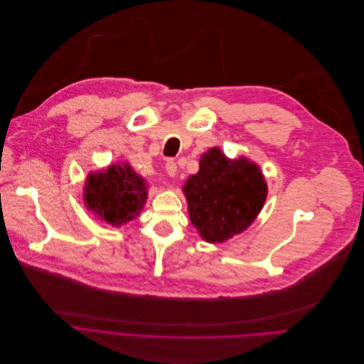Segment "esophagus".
Returning a JSON list of instances; mask_svg holds the SVG:
<instances>
[{
	"mask_svg": "<svg viewBox=\"0 0 364 364\" xmlns=\"http://www.w3.org/2000/svg\"><path fill=\"white\" fill-rule=\"evenodd\" d=\"M166 171H167V175L168 176H176V173H178V166H176V163L175 161H167V164H166Z\"/></svg>",
	"mask_w": 364,
	"mask_h": 364,
	"instance_id": "1",
	"label": "esophagus"
}]
</instances>
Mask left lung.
<instances>
[{
	"label": "left lung",
	"instance_id": "obj_1",
	"mask_svg": "<svg viewBox=\"0 0 364 364\" xmlns=\"http://www.w3.org/2000/svg\"><path fill=\"white\" fill-rule=\"evenodd\" d=\"M189 220L207 243H223L246 231L261 213L268 185L247 157L228 159L220 148L207 149L200 168L182 186Z\"/></svg>",
	"mask_w": 364,
	"mask_h": 364
}]
</instances>
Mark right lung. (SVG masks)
Returning <instances> with one entry per match:
<instances>
[{"label": "right lung", "instance_id": "obj_1", "mask_svg": "<svg viewBox=\"0 0 364 364\" xmlns=\"http://www.w3.org/2000/svg\"><path fill=\"white\" fill-rule=\"evenodd\" d=\"M148 198V182L127 163L90 171L84 182L82 200L100 220L121 227L136 219Z\"/></svg>", "mask_w": 364, "mask_h": 364}]
</instances>
